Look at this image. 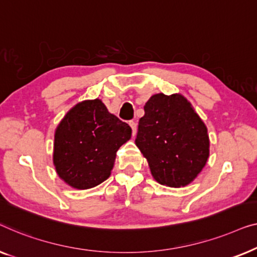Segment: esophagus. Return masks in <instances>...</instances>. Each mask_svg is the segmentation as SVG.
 Listing matches in <instances>:
<instances>
[{"instance_id": "esophagus-1", "label": "esophagus", "mask_w": 257, "mask_h": 257, "mask_svg": "<svg viewBox=\"0 0 257 257\" xmlns=\"http://www.w3.org/2000/svg\"><path fill=\"white\" fill-rule=\"evenodd\" d=\"M129 125L132 127V130H133V136L136 135V130H137V125L134 121H130L129 122Z\"/></svg>"}]
</instances>
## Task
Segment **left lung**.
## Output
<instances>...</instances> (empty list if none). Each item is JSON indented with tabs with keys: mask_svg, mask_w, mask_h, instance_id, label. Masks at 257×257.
Segmentation results:
<instances>
[{
	"mask_svg": "<svg viewBox=\"0 0 257 257\" xmlns=\"http://www.w3.org/2000/svg\"><path fill=\"white\" fill-rule=\"evenodd\" d=\"M136 146L148 160L154 178L162 185L190 184L209 155L207 128L180 94H155L140 118Z\"/></svg>",
	"mask_w": 257,
	"mask_h": 257,
	"instance_id": "left-lung-1",
	"label": "left lung"
}]
</instances>
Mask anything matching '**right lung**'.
<instances>
[{
    "label": "right lung",
    "mask_w": 257,
    "mask_h": 257,
    "mask_svg": "<svg viewBox=\"0 0 257 257\" xmlns=\"http://www.w3.org/2000/svg\"><path fill=\"white\" fill-rule=\"evenodd\" d=\"M130 136L128 123L110 114L102 101H82L56 130L53 163L58 176L74 189L99 185L110 176L116 151Z\"/></svg>",
    "instance_id": "1"
}]
</instances>
